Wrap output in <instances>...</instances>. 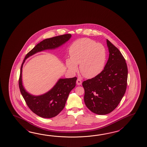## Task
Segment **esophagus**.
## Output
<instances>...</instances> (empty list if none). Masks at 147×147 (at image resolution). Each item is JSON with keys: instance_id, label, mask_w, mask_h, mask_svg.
<instances>
[{"instance_id": "obj_1", "label": "esophagus", "mask_w": 147, "mask_h": 147, "mask_svg": "<svg viewBox=\"0 0 147 147\" xmlns=\"http://www.w3.org/2000/svg\"><path fill=\"white\" fill-rule=\"evenodd\" d=\"M76 83L78 85H81L82 84V81H81V79H79V78H78L77 80V81H76Z\"/></svg>"}]
</instances>
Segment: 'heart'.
Returning a JSON list of instances; mask_svg holds the SVG:
<instances>
[{"instance_id":"heart-1","label":"heart","mask_w":147,"mask_h":147,"mask_svg":"<svg viewBox=\"0 0 147 147\" xmlns=\"http://www.w3.org/2000/svg\"><path fill=\"white\" fill-rule=\"evenodd\" d=\"M70 59H66V66L72 73L78 70L80 64L81 74L87 78H92L103 70L106 60V52L102 45L90 39L84 38L74 42L69 48Z\"/></svg>"}]
</instances>
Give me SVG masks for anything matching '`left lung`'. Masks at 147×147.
<instances>
[{
  "instance_id": "8db88e82",
  "label": "left lung",
  "mask_w": 147,
  "mask_h": 147,
  "mask_svg": "<svg viewBox=\"0 0 147 147\" xmlns=\"http://www.w3.org/2000/svg\"><path fill=\"white\" fill-rule=\"evenodd\" d=\"M109 56L100 74L82 82L84 101L88 108L97 115L112 112L123 97L127 85L128 68L119 49L107 39Z\"/></svg>"
}]
</instances>
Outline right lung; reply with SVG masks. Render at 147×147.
<instances>
[{
  "mask_svg": "<svg viewBox=\"0 0 147 147\" xmlns=\"http://www.w3.org/2000/svg\"><path fill=\"white\" fill-rule=\"evenodd\" d=\"M71 37L65 34L46 39L38 44L25 56L22 63L19 78V87L26 103L31 111L39 117L51 118L57 116L64 108L70 92L76 86L77 77L60 79L50 91L44 94L34 96L28 94L23 87L22 80L23 64L29 57L42 50L53 49L59 47Z\"/></svg>",
  "mask_w": 147,
  "mask_h": 147,
  "instance_id": "obj_1",
  "label": "right lung"
}]
</instances>
